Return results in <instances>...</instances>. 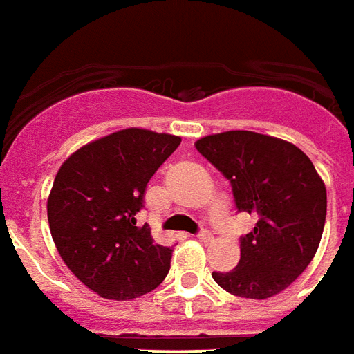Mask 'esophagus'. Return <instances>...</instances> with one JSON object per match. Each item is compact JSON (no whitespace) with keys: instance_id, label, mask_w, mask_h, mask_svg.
I'll return each instance as SVG.
<instances>
[{"instance_id":"1","label":"esophagus","mask_w":354,"mask_h":354,"mask_svg":"<svg viewBox=\"0 0 354 354\" xmlns=\"http://www.w3.org/2000/svg\"><path fill=\"white\" fill-rule=\"evenodd\" d=\"M198 239H200V241H203V243H209V241L213 239V234H211L209 230H202L200 234H198Z\"/></svg>"}]
</instances>
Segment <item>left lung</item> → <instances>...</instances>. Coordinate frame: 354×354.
I'll list each match as a JSON object with an SVG mask.
<instances>
[{"mask_svg": "<svg viewBox=\"0 0 354 354\" xmlns=\"http://www.w3.org/2000/svg\"><path fill=\"white\" fill-rule=\"evenodd\" d=\"M194 145L230 180L237 211L259 216L239 239V264L213 272V279L234 296L272 298L296 281L319 249L326 221L321 175L298 147L257 131L213 133Z\"/></svg>", "mask_w": 354, "mask_h": 354, "instance_id": "1", "label": "left lung"}]
</instances>
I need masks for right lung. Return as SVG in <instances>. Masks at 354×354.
<instances>
[{"instance_id": "add662e5", "label": "right lung", "mask_w": 354, "mask_h": 354, "mask_svg": "<svg viewBox=\"0 0 354 354\" xmlns=\"http://www.w3.org/2000/svg\"><path fill=\"white\" fill-rule=\"evenodd\" d=\"M179 136L126 128L75 151L58 169L46 202L62 260L107 300H131L166 279L171 247L139 226L147 183L179 147Z\"/></svg>"}]
</instances>
